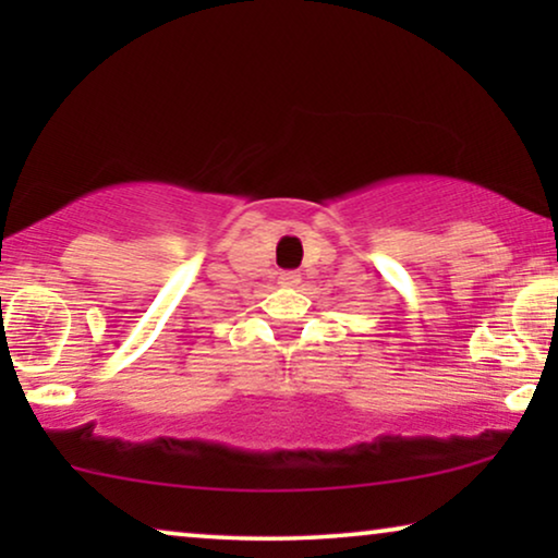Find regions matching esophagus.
Returning <instances> with one entry per match:
<instances>
[{
	"instance_id": "esophagus-1",
	"label": "esophagus",
	"mask_w": 558,
	"mask_h": 558,
	"mask_svg": "<svg viewBox=\"0 0 558 558\" xmlns=\"http://www.w3.org/2000/svg\"><path fill=\"white\" fill-rule=\"evenodd\" d=\"M277 281L281 287H296L302 281V274L300 271H281Z\"/></svg>"
}]
</instances>
